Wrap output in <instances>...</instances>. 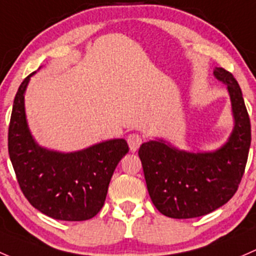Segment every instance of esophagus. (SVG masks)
Masks as SVG:
<instances>
[{"label":"esophagus","instance_id":"obj_1","mask_svg":"<svg viewBox=\"0 0 256 256\" xmlns=\"http://www.w3.org/2000/svg\"><path fill=\"white\" fill-rule=\"evenodd\" d=\"M142 142H143V139H142V136H139V134H129L128 136V146H129V149H130V152H136V150L139 149V146H140Z\"/></svg>","mask_w":256,"mask_h":256}]
</instances>
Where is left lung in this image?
Instances as JSON below:
<instances>
[{
    "label": "left lung",
    "instance_id": "obj_1",
    "mask_svg": "<svg viewBox=\"0 0 256 256\" xmlns=\"http://www.w3.org/2000/svg\"><path fill=\"white\" fill-rule=\"evenodd\" d=\"M213 75L226 85L234 120L233 130L222 146L194 152L155 139L139 148L150 198L170 218L201 217L222 207L236 192L246 170L252 130L242 90L223 68H216Z\"/></svg>",
    "mask_w": 256,
    "mask_h": 256
}]
</instances>
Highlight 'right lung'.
Here are the masks:
<instances>
[{
  "mask_svg": "<svg viewBox=\"0 0 256 256\" xmlns=\"http://www.w3.org/2000/svg\"><path fill=\"white\" fill-rule=\"evenodd\" d=\"M16 94L8 129V152L17 181L34 208L59 220H86L104 207L116 166L129 152L124 139L101 142L78 152L46 149L28 127L24 94L32 76Z\"/></svg>",
  "mask_w": 256,
  "mask_h": 256,
  "instance_id": "right-lung-1",
  "label": "right lung"
}]
</instances>
